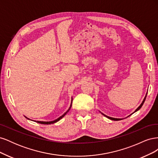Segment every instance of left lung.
Instances as JSON below:
<instances>
[{"label":"left lung","instance_id":"8db88e82","mask_svg":"<svg viewBox=\"0 0 158 158\" xmlns=\"http://www.w3.org/2000/svg\"><path fill=\"white\" fill-rule=\"evenodd\" d=\"M146 95H147V93H146V96H145V98H144V99H143V101H142V103L140 105V106L138 107L136 110H135V111L134 112V113H135V112H136L137 111H138V110H139L141 107H142V106H143V104H144V102H145V100H146ZM102 114H103V115H104L105 117H106L107 118H109V119H111V120H112V121H120V120H121V119H123V118H113V117H109V116H107V115H106V114H103V113H102ZM131 114H130V115H131ZM130 115H128V117H129Z\"/></svg>","mask_w":158,"mask_h":158}]
</instances>
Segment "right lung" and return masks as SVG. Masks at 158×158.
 Segmentation results:
<instances>
[{
	"mask_svg": "<svg viewBox=\"0 0 158 158\" xmlns=\"http://www.w3.org/2000/svg\"><path fill=\"white\" fill-rule=\"evenodd\" d=\"M72 103H73V98H72V102H71V104H70V107H69V109L67 110V111H66L63 115L62 116H60V117H59L58 118H56V119H55V120H54V121H35V122H37V123H40V124H43V125H51V124H53V123H56V122H58L59 120H60V119L63 118V117H64V115L65 114L67 113L69 111V110H70V109L71 108V106H72ZM25 117L26 118H27V119H29V120H31V119H30L29 118H27V117H26V116H25ZM32 121V120H31Z\"/></svg>",
	"mask_w": 158,
	"mask_h": 158,
	"instance_id": "1",
	"label": "right lung"
}]
</instances>
